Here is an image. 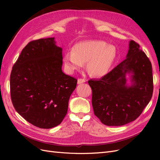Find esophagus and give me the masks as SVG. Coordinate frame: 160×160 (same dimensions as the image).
<instances>
[{
    "label": "esophagus",
    "mask_w": 160,
    "mask_h": 160,
    "mask_svg": "<svg viewBox=\"0 0 160 160\" xmlns=\"http://www.w3.org/2000/svg\"><path fill=\"white\" fill-rule=\"evenodd\" d=\"M86 81V80L85 79H79L78 81H77V83L78 84H81V83H83Z\"/></svg>",
    "instance_id": "obj_1"
}]
</instances>
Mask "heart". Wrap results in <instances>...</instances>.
Masks as SVG:
<instances>
[{
    "instance_id": "heart-1",
    "label": "heart",
    "mask_w": 160,
    "mask_h": 160,
    "mask_svg": "<svg viewBox=\"0 0 160 160\" xmlns=\"http://www.w3.org/2000/svg\"><path fill=\"white\" fill-rule=\"evenodd\" d=\"M117 56V49L113 45L103 41H88L77 43L72 52L64 56V62L71 72L81 68L88 62L87 70L93 77L105 75L111 69Z\"/></svg>"
}]
</instances>
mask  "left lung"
Wrapping results in <instances>:
<instances>
[{
    "label": "left lung",
    "mask_w": 160,
    "mask_h": 160,
    "mask_svg": "<svg viewBox=\"0 0 160 160\" xmlns=\"http://www.w3.org/2000/svg\"><path fill=\"white\" fill-rule=\"evenodd\" d=\"M88 83L95 115L104 125L121 126L136 119L152 99V63L138 43L130 41L126 59L101 79H90Z\"/></svg>",
    "instance_id": "1"
}]
</instances>
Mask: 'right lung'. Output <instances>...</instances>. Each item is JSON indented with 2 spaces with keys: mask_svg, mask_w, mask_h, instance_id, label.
<instances>
[{
  "mask_svg": "<svg viewBox=\"0 0 160 160\" xmlns=\"http://www.w3.org/2000/svg\"><path fill=\"white\" fill-rule=\"evenodd\" d=\"M62 49L55 38L31 41L13 65L10 88L17 113L36 127L59 125L77 80L62 71Z\"/></svg>",
  "mask_w": 160,
  "mask_h": 160,
  "instance_id": "add662e5",
  "label": "right lung"
}]
</instances>
